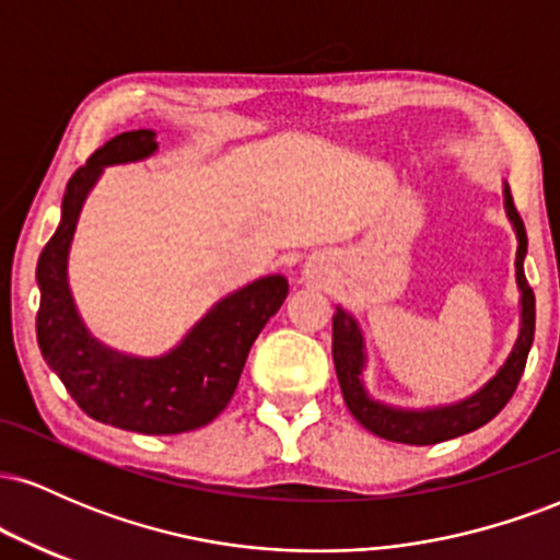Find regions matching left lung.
Segmentation results:
<instances>
[{
  "label": "left lung",
  "instance_id": "8db88e82",
  "mask_svg": "<svg viewBox=\"0 0 560 560\" xmlns=\"http://www.w3.org/2000/svg\"><path fill=\"white\" fill-rule=\"evenodd\" d=\"M505 210L511 218L513 229H516V281L518 292H522V329L518 339L513 345L511 355L503 363V369L494 374L490 382L481 387L477 395L466 397V400L442 405V408L427 410H405L392 408L369 397L363 387V369H365V347L363 334L358 329L355 318L350 313L337 307L334 313V331H331V355L334 369H337L339 387L342 397L355 416L358 423H363L369 432L389 442H402V445H436V442L453 440V436L468 434L474 429L485 427L492 421L505 402L511 400L513 392L518 387V378L524 374L526 355H529L532 339H535V292H532L529 281L524 276V255H526V229L522 215H518L516 205H513L511 189L505 186Z\"/></svg>",
  "mask_w": 560,
  "mask_h": 560
}]
</instances>
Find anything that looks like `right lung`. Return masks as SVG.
<instances>
[{
  "label": "right lung",
  "mask_w": 560,
  "mask_h": 560,
  "mask_svg": "<svg viewBox=\"0 0 560 560\" xmlns=\"http://www.w3.org/2000/svg\"><path fill=\"white\" fill-rule=\"evenodd\" d=\"M155 150L150 128L118 133L70 176L60 226L36 262L42 292L36 339L44 361L94 421L139 434H182L205 427L226 408L249 347L287 300L289 284L276 273L226 294L160 358L124 355L89 334L68 287V253L83 199L102 168L144 160Z\"/></svg>",
  "instance_id": "add662e5"
}]
</instances>
